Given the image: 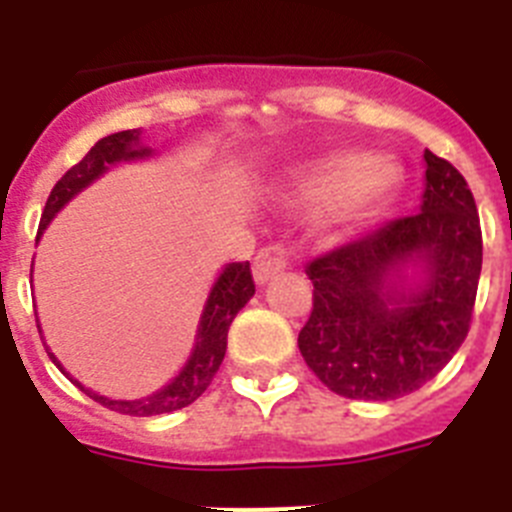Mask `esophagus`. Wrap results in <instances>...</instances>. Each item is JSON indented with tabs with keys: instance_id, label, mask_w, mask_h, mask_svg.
I'll use <instances>...</instances> for the list:
<instances>
[{
	"instance_id": "1",
	"label": "esophagus",
	"mask_w": 512,
	"mask_h": 512,
	"mask_svg": "<svg viewBox=\"0 0 512 512\" xmlns=\"http://www.w3.org/2000/svg\"><path fill=\"white\" fill-rule=\"evenodd\" d=\"M287 269V251L282 246H269L264 251L256 253L253 259V282L264 287L271 279L279 277L282 271Z\"/></svg>"
}]
</instances>
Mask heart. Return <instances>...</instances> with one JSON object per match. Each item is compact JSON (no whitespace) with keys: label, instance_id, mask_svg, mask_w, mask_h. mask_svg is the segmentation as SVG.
Returning a JSON list of instances; mask_svg holds the SVG:
<instances>
[{"label":"heart","instance_id":"b5f03b06","mask_svg":"<svg viewBox=\"0 0 512 512\" xmlns=\"http://www.w3.org/2000/svg\"><path fill=\"white\" fill-rule=\"evenodd\" d=\"M400 187V166L384 153L356 156L336 153L318 164L297 166L284 179V197L292 202H323L330 225L346 228L372 215Z\"/></svg>","mask_w":512,"mask_h":512}]
</instances>
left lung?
Returning a JSON list of instances; mask_svg holds the SVG:
<instances>
[{
    "mask_svg": "<svg viewBox=\"0 0 512 512\" xmlns=\"http://www.w3.org/2000/svg\"><path fill=\"white\" fill-rule=\"evenodd\" d=\"M418 215L307 266L312 312L297 346L315 377L348 400L387 402L431 382L469 333L482 230L464 176L425 151Z\"/></svg>",
    "mask_w": 512,
    "mask_h": 512,
    "instance_id": "obj_1",
    "label": "left lung"
}]
</instances>
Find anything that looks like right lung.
Listing matches in <instances>:
<instances>
[{"label":"right lung","mask_w":512,"mask_h":512,"mask_svg":"<svg viewBox=\"0 0 512 512\" xmlns=\"http://www.w3.org/2000/svg\"><path fill=\"white\" fill-rule=\"evenodd\" d=\"M156 156L151 146H146L143 140V130H122V133H112L107 138L97 140L89 153L81 158L79 164L71 166L66 174L58 179V184L53 187L51 197L45 202L43 217H40L38 228V241L43 230L51 225L53 217L74 200L76 194L84 192L89 184H94L99 176H104L110 169L120 164H133V161H148V158ZM30 282H33V271H30ZM256 287H253L251 279V266L246 264H225L217 274L215 284L210 287V295H207L205 307H202L200 325H197V336H194V346L189 351V359L184 361V366L179 369L174 379L169 384H164L161 390H156L148 397H138V400H112V397H104L99 392L89 390L76 377H71L66 369H63L61 361L51 354V348L45 346L48 356H51L53 364L61 369L71 382L79 387L84 395L92 397L94 402L104 405V408L115 410L122 415H135V418H148V415H164L174 413V410H182L187 405H192L202 392L210 387L212 377L217 374L220 364L225 359V348H228V328L233 323V318L246 307V302L251 300ZM40 338H43V328H40ZM45 341V338H43Z\"/></svg>","instance_id":"obj_1"}]
</instances>
